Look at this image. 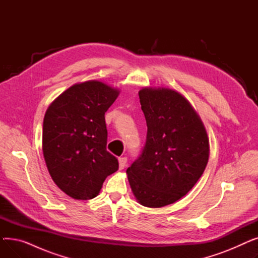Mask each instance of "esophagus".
I'll return each mask as SVG.
<instances>
[{"mask_svg": "<svg viewBox=\"0 0 258 258\" xmlns=\"http://www.w3.org/2000/svg\"><path fill=\"white\" fill-rule=\"evenodd\" d=\"M119 169H124V167L126 166V163H127V159L125 157H122V158H119Z\"/></svg>", "mask_w": 258, "mask_h": 258, "instance_id": "obj_1", "label": "esophagus"}]
</instances>
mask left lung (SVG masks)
I'll return each instance as SVG.
<instances>
[{"label": "left lung", "mask_w": 258, "mask_h": 258, "mask_svg": "<svg viewBox=\"0 0 258 258\" xmlns=\"http://www.w3.org/2000/svg\"><path fill=\"white\" fill-rule=\"evenodd\" d=\"M139 98L147 136L142 154L126 170L127 179L139 204L164 207L186 196L201 178L209 138L194 106L175 90L145 87Z\"/></svg>", "instance_id": "1"}]
</instances>
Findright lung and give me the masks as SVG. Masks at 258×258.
Instances as JSON below:
<instances>
[{
	"label": "right lung",
	"mask_w": 258,
	"mask_h": 258,
	"mask_svg": "<svg viewBox=\"0 0 258 258\" xmlns=\"http://www.w3.org/2000/svg\"><path fill=\"white\" fill-rule=\"evenodd\" d=\"M120 91L100 80L75 84L47 108L43 154L52 180L75 200L97 197L118 160L106 151L104 114Z\"/></svg>",
	"instance_id": "obj_1"
}]
</instances>
